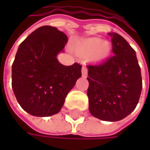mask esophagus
Instances as JSON below:
<instances>
[{
  "label": "esophagus",
  "instance_id": "34e87169",
  "mask_svg": "<svg viewBox=\"0 0 150 150\" xmlns=\"http://www.w3.org/2000/svg\"><path fill=\"white\" fill-rule=\"evenodd\" d=\"M81 75H82L83 77H87V75H88V69H87L86 66L82 67V69H81Z\"/></svg>",
  "mask_w": 150,
  "mask_h": 150
}]
</instances>
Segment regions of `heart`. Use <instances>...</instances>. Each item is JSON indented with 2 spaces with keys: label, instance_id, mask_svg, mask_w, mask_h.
<instances>
[{
  "label": "heart",
  "instance_id": "1",
  "mask_svg": "<svg viewBox=\"0 0 150 150\" xmlns=\"http://www.w3.org/2000/svg\"><path fill=\"white\" fill-rule=\"evenodd\" d=\"M76 51L82 57L89 56L93 61H102L110 54L111 45L100 38H88L77 45Z\"/></svg>",
  "mask_w": 150,
  "mask_h": 150
}]
</instances>
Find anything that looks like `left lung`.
<instances>
[{
  "label": "left lung",
  "instance_id": "1",
  "mask_svg": "<svg viewBox=\"0 0 150 150\" xmlns=\"http://www.w3.org/2000/svg\"><path fill=\"white\" fill-rule=\"evenodd\" d=\"M115 55L88 65V109L100 120L117 122L128 116L139 102L142 82L135 51L117 33H109Z\"/></svg>",
  "mask_w": 150,
  "mask_h": 150
}]
</instances>
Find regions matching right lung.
I'll use <instances>...</instances> for the list:
<instances>
[{
    "label": "right lung",
    "mask_w": 150,
    "mask_h": 150,
    "mask_svg": "<svg viewBox=\"0 0 150 150\" xmlns=\"http://www.w3.org/2000/svg\"><path fill=\"white\" fill-rule=\"evenodd\" d=\"M67 42L63 32L42 26L19 46L12 65V88L28 114L41 117L57 114L81 76V65L64 66L56 58Z\"/></svg>",
    "instance_id": "obj_1"
}]
</instances>
